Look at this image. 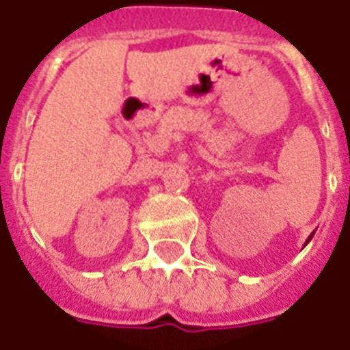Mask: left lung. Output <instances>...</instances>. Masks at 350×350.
Returning a JSON list of instances; mask_svg holds the SVG:
<instances>
[{"label": "left lung", "instance_id": "1", "mask_svg": "<svg viewBox=\"0 0 350 350\" xmlns=\"http://www.w3.org/2000/svg\"><path fill=\"white\" fill-rule=\"evenodd\" d=\"M312 237H314V233H312V234H310V237H308V239H306V242H305V246H306V244H308V242H310V240H312Z\"/></svg>", "mask_w": 350, "mask_h": 350}]
</instances>
